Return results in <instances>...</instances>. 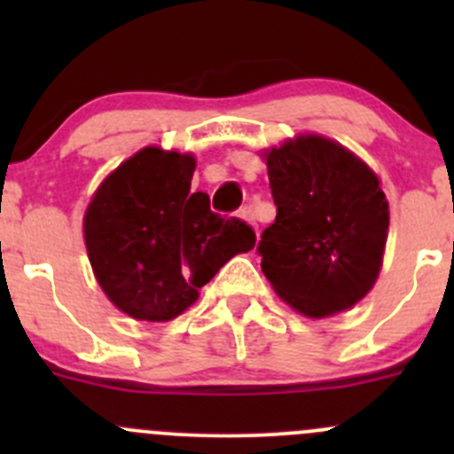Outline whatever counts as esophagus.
<instances>
[{"label": "esophagus", "instance_id": "obj_1", "mask_svg": "<svg viewBox=\"0 0 454 454\" xmlns=\"http://www.w3.org/2000/svg\"><path fill=\"white\" fill-rule=\"evenodd\" d=\"M239 213H241V217L246 219V222H248V223H253V226H254V223H256V213H254V206H253V204H246V206H241V210H239Z\"/></svg>", "mask_w": 454, "mask_h": 454}]
</instances>
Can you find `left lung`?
<instances>
[{"label":"left lung","instance_id":"8db88e82","mask_svg":"<svg viewBox=\"0 0 454 454\" xmlns=\"http://www.w3.org/2000/svg\"><path fill=\"white\" fill-rule=\"evenodd\" d=\"M277 219L261 270L283 301L320 318L358 303L382 265L388 204L375 173L345 146L303 136L265 153Z\"/></svg>","mask_w":454,"mask_h":454}]
</instances>
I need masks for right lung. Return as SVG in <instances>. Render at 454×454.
<instances>
[{"label":"right lung","mask_w":454,"mask_h":454,"mask_svg":"<svg viewBox=\"0 0 454 454\" xmlns=\"http://www.w3.org/2000/svg\"><path fill=\"white\" fill-rule=\"evenodd\" d=\"M193 155L146 146L96 191L85 246L105 294L138 320H171L237 253L254 248L253 226L210 210L191 193Z\"/></svg>","instance_id":"1"}]
</instances>
